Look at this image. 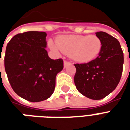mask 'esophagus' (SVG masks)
Instances as JSON below:
<instances>
[{
    "mask_svg": "<svg viewBox=\"0 0 130 130\" xmlns=\"http://www.w3.org/2000/svg\"><path fill=\"white\" fill-rule=\"evenodd\" d=\"M70 62H68V61H66V60L64 61V67H65V68L67 66V65H70Z\"/></svg>",
    "mask_w": 130,
    "mask_h": 130,
    "instance_id": "1",
    "label": "esophagus"
}]
</instances>
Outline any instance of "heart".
<instances>
[{
  "mask_svg": "<svg viewBox=\"0 0 130 130\" xmlns=\"http://www.w3.org/2000/svg\"><path fill=\"white\" fill-rule=\"evenodd\" d=\"M48 46L56 53L60 51L70 55L78 62H88L98 56L102 49V41L95 35H62L56 39V44L50 40Z\"/></svg>",
  "mask_w": 130,
  "mask_h": 130,
  "instance_id": "obj_1",
  "label": "heart"
}]
</instances>
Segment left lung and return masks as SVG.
I'll use <instances>...</instances> for the list:
<instances>
[{"label": "left lung", "instance_id": "left-lung-1", "mask_svg": "<svg viewBox=\"0 0 130 130\" xmlns=\"http://www.w3.org/2000/svg\"><path fill=\"white\" fill-rule=\"evenodd\" d=\"M102 49L95 60L74 64V84L79 93L92 100H101L112 93L120 82L124 62L120 42L104 32H96Z\"/></svg>", "mask_w": 130, "mask_h": 130}]
</instances>
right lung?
<instances>
[{"label": "right lung", "mask_w": 130, "mask_h": 130, "mask_svg": "<svg viewBox=\"0 0 130 130\" xmlns=\"http://www.w3.org/2000/svg\"><path fill=\"white\" fill-rule=\"evenodd\" d=\"M46 35L38 31L19 33L5 50V69L11 86L19 96L32 102L45 100L53 94L56 76L63 69L61 58L48 57Z\"/></svg>", "instance_id": "add662e5"}]
</instances>
